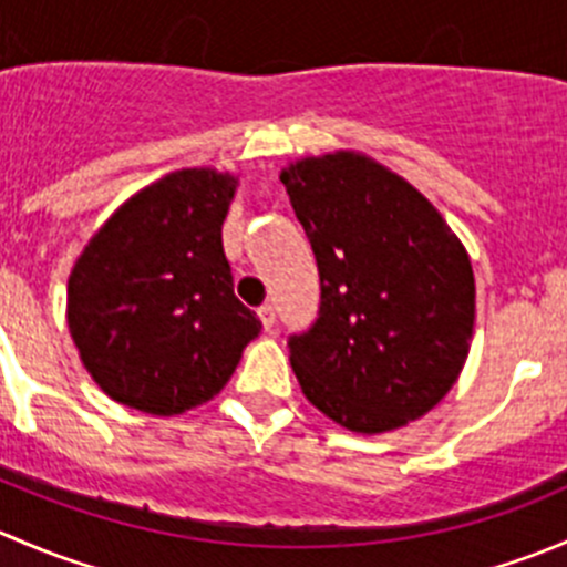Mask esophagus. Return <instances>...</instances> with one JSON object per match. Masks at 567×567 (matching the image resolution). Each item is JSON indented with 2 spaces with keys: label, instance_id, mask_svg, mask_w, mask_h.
I'll list each match as a JSON object with an SVG mask.
<instances>
[{
  "label": "esophagus",
  "instance_id": "1",
  "mask_svg": "<svg viewBox=\"0 0 567 567\" xmlns=\"http://www.w3.org/2000/svg\"><path fill=\"white\" fill-rule=\"evenodd\" d=\"M257 316H260V320H262V329H271L274 326V320H277V312H274V305H260L257 307Z\"/></svg>",
  "mask_w": 567,
  "mask_h": 567
}]
</instances>
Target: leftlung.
Segmentation results:
<instances>
[{
  "mask_svg": "<svg viewBox=\"0 0 567 567\" xmlns=\"http://www.w3.org/2000/svg\"><path fill=\"white\" fill-rule=\"evenodd\" d=\"M279 177L320 277L316 323L288 334L307 400L357 433L420 420L466 362V249L414 186L364 156L305 158Z\"/></svg>",
  "mask_w": 567,
  "mask_h": 567,
  "instance_id": "1",
  "label": "left lung"
}]
</instances>
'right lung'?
<instances>
[{
  "mask_svg": "<svg viewBox=\"0 0 567 567\" xmlns=\"http://www.w3.org/2000/svg\"><path fill=\"white\" fill-rule=\"evenodd\" d=\"M236 177L181 169L131 197L68 279V326L95 384L169 416L214 398L260 318L233 293L221 221Z\"/></svg>",
  "mask_w": 567,
  "mask_h": 567,
  "instance_id": "obj_1",
  "label": "right lung"
}]
</instances>
